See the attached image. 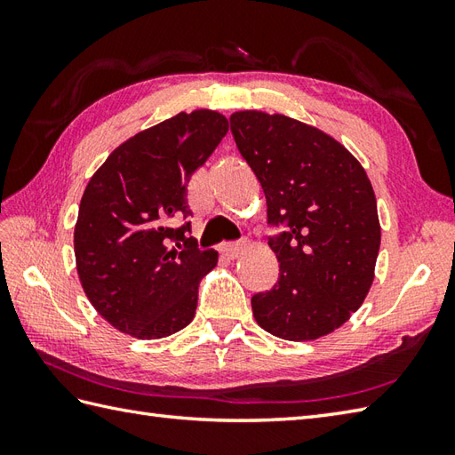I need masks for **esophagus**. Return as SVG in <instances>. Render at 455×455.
Wrapping results in <instances>:
<instances>
[{
  "instance_id": "34e87169",
  "label": "esophagus",
  "mask_w": 455,
  "mask_h": 455,
  "mask_svg": "<svg viewBox=\"0 0 455 455\" xmlns=\"http://www.w3.org/2000/svg\"><path fill=\"white\" fill-rule=\"evenodd\" d=\"M246 250V243H225L220 246V252L225 254L227 258H230V259H235V258H238L240 254H243Z\"/></svg>"
}]
</instances>
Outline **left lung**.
<instances>
[{
	"label": "left lung",
	"mask_w": 455,
	"mask_h": 455,
	"mask_svg": "<svg viewBox=\"0 0 455 455\" xmlns=\"http://www.w3.org/2000/svg\"><path fill=\"white\" fill-rule=\"evenodd\" d=\"M230 131L262 183L277 283L252 297L256 323L283 340H316L362 307L381 227L371 181L340 142L285 115L238 111Z\"/></svg>",
	"instance_id": "obj_1"
}]
</instances>
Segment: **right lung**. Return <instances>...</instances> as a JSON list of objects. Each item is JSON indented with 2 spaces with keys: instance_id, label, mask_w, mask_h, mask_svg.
I'll use <instances>...</instances> for the list:
<instances>
[{
  "instance_id": "right-lung-1",
  "label": "right lung",
  "mask_w": 455,
  "mask_h": 455,
  "mask_svg": "<svg viewBox=\"0 0 455 455\" xmlns=\"http://www.w3.org/2000/svg\"><path fill=\"white\" fill-rule=\"evenodd\" d=\"M228 131L220 113H178L115 148L85 188L74 228L76 267L105 321L140 340L186 328L215 250L189 236L188 183Z\"/></svg>"
}]
</instances>
